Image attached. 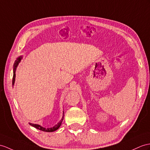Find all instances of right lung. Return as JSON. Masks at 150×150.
Returning <instances> with one entry per match:
<instances>
[{"instance_id": "right-lung-1", "label": "right lung", "mask_w": 150, "mask_h": 150, "mask_svg": "<svg viewBox=\"0 0 150 150\" xmlns=\"http://www.w3.org/2000/svg\"><path fill=\"white\" fill-rule=\"evenodd\" d=\"M21 57H19L17 58V60L15 61V62H14V69H13V85H14V81H15V72H16V67L18 66V64L20 63V62L21 61ZM64 120V116L62 117V120H60V121L58 122L56 125H54L53 127H52V128H47V129H46V128H44L41 126H40L39 125H38V124H34V123H29V124L32 127H34L35 128H36V129H38L40 130H42V131H44V132H54V131L57 130L58 128H59L61 125L62 124V122Z\"/></svg>"}]
</instances>
